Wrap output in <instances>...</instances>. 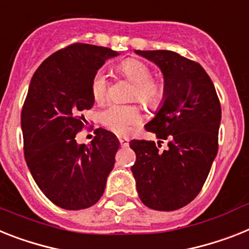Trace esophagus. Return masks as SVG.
Returning a JSON list of instances; mask_svg holds the SVG:
<instances>
[{
  "mask_svg": "<svg viewBox=\"0 0 249 249\" xmlns=\"http://www.w3.org/2000/svg\"><path fill=\"white\" fill-rule=\"evenodd\" d=\"M119 142H120L121 147H128V145H129V141L126 139V138L119 137Z\"/></svg>",
  "mask_w": 249,
  "mask_h": 249,
  "instance_id": "34e87169",
  "label": "esophagus"
}]
</instances>
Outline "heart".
<instances>
[{
	"label": "heart",
	"mask_w": 249,
	"mask_h": 249,
	"mask_svg": "<svg viewBox=\"0 0 249 249\" xmlns=\"http://www.w3.org/2000/svg\"><path fill=\"white\" fill-rule=\"evenodd\" d=\"M116 71L133 83L131 99L138 100L149 107H156L163 100V83L152 77L150 68L142 60L134 58L123 60L118 64ZM89 89L93 101L97 104L105 101L108 89L107 74L105 71L99 70L93 74ZM99 121L108 130L119 135H126L143 121V112L137 105L110 104L99 112Z\"/></svg>",
	"instance_id": "obj_1"
}]
</instances>
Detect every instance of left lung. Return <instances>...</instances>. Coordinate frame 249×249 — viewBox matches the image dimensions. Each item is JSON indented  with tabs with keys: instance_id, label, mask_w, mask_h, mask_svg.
<instances>
[{
	"instance_id": "obj_1",
	"label": "left lung",
	"mask_w": 249,
	"mask_h": 249,
	"mask_svg": "<svg viewBox=\"0 0 249 249\" xmlns=\"http://www.w3.org/2000/svg\"><path fill=\"white\" fill-rule=\"evenodd\" d=\"M164 76V102L145 130L160 143L130 142L137 154L131 172L142 202L160 212L187 205L201 191L218 153L220 101L197 62L170 50H137ZM169 147L160 150V142Z\"/></svg>"
}]
</instances>
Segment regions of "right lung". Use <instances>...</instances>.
<instances>
[{
  "instance_id": "1",
  "label": "right lung",
  "mask_w": 249,
  "mask_h": 249,
  "mask_svg": "<svg viewBox=\"0 0 249 249\" xmlns=\"http://www.w3.org/2000/svg\"><path fill=\"white\" fill-rule=\"evenodd\" d=\"M110 48L74 43L44 60L31 78L21 111L24 153L31 176L59 208L95 205L115 163L118 138L97 128L89 144H78L82 112L93 106L91 81L110 58Z\"/></svg>"
}]
</instances>
